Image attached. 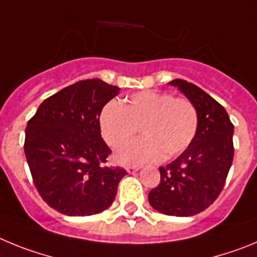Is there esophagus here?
Returning a JSON list of instances; mask_svg holds the SVG:
<instances>
[{"instance_id": "1", "label": "esophagus", "mask_w": 257, "mask_h": 257, "mask_svg": "<svg viewBox=\"0 0 257 257\" xmlns=\"http://www.w3.org/2000/svg\"><path fill=\"white\" fill-rule=\"evenodd\" d=\"M140 167L139 166H130V167H127L126 171L128 172V174H135L136 171H139Z\"/></svg>"}]
</instances>
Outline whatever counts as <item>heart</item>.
Here are the masks:
<instances>
[{
	"label": "heart",
	"instance_id": "heart-1",
	"mask_svg": "<svg viewBox=\"0 0 257 257\" xmlns=\"http://www.w3.org/2000/svg\"><path fill=\"white\" fill-rule=\"evenodd\" d=\"M198 126V110L189 99L154 90L136 92L123 104L108 101L99 115L101 138L112 148L140 128L142 139L127 143L115 153V161L124 166L179 156L193 143Z\"/></svg>",
	"mask_w": 257,
	"mask_h": 257
}]
</instances>
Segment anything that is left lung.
I'll return each instance as SVG.
<instances>
[{
    "instance_id": "obj_1",
    "label": "left lung",
    "mask_w": 257,
    "mask_h": 257,
    "mask_svg": "<svg viewBox=\"0 0 257 257\" xmlns=\"http://www.w3.org/2000/svg\"><path fill=\"white\" fill-rule=\"evenodd\" d=\"M196 105L199 126L192 144L165 167L149 192L154 210L170 216H193L211 206L221 193L230 170L234 126L221 104L184 79L169 82Z\"/></svg>"
}]
</instances>
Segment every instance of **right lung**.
Listing matches in <instances>:
<instances>
[{
	"instance_id": "1",
	"label": "right lung",
	"mask_w": 257,
	"mask_h": 257,
	"mask_svg": "<svg viewBox=\"0 0 257 257\" xmlns=\"http://www.w3.org/2000/svg\"><path fill=\"white\" fill-rule=\"evenodd\" d=\"M121 88L85 79L47 97L28 121L24 153L33 183L51 208L68 216L106 210L127 174L104 163L110 149L99 115Z\"/></svg>"
}]
</instances>
